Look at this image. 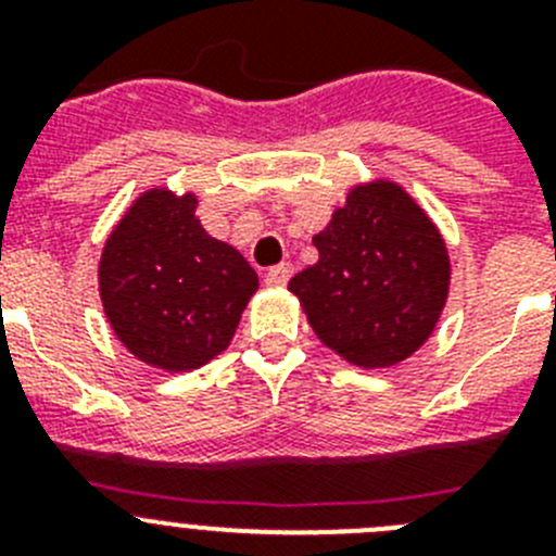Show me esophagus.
Returning <instances> with one entry per match:
<instances>
[{
	"label": "esophagus",
	"instance_id": "1",
	"mask_svg": "<svg viewBox=\"0 0 556 556\" xmlns=\"http://www.w3.org/2000/svg\"><path fill=\"white\" fill-rule=\"evenodd\" d=\"M292 278V264H278V267H269L267 275H264V281L269 287H287V281Z\"/></svg>",
	"mask_w": 556,
	"mask_h": 556
}]
</instances>
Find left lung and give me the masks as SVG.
I'll return each instance as SVG.
<instances>
[{"instance_id":"8db88e82","label":"left lung","mask_w":556,"mask_h":556,"mask_svg":"<svg viewBox=\"0 0 556 556\" xmlns=\"http://www.w3.org/2000/svg\"><path fill=\"white\" fill-rule=\"evenodd\" d=\"M312 242L320 258L289 292L337 356L365 370L392 367L434 333L451 289L448 248L404 186H353Z\"/></svg>"}]
</instances>
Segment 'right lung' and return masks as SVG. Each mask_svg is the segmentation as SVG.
<instances>
[{
  "mask_svg": "<svg viewBox=\"0 0 556 556\" xmlns=\"http://www.w3.org/2000/svg\"><path fill=\"white\" fill-rule=\"evenodd\" d=\"M194 211V191H141L113 225L97 269L116 339L166 372L219 356L258 289L244 255L205 233Z\"/></svg>",
  "mask_w": 556,
  "mask_h": 556,
  "instance_id": "add662e5",
  "label": "right lung"
}]
</instances>
